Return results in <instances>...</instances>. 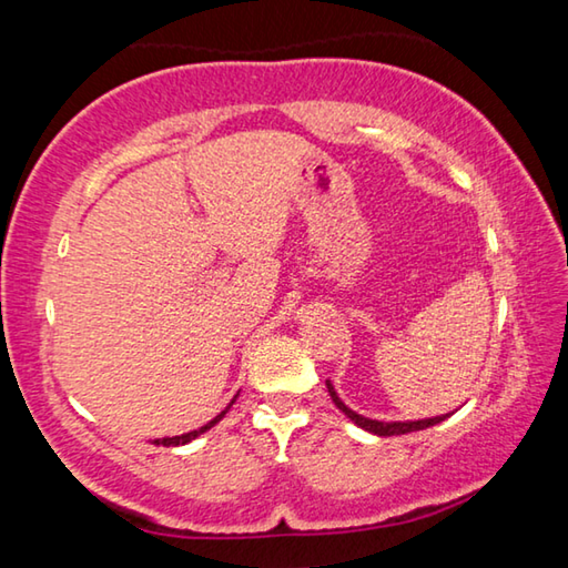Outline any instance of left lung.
I'll return each mask as SVG.
<instances>
[{
    "instance_id": "8db88e82",
    "label": "left lung",
    "mask_w": 568,
    "mask_h": 568,
    "mask_svg": "<svg viewBox=\"0 0 568 568\" xmlns=\"http://www.w3.org/2000/svg\"><path fill=\"white\" fill-rule=\"evenodd\" d=\"M325 386H328V393H331V398H333V403L335 406H338L345 416H348L355 426H361V428H365V430H371V434H376V436H403V434H413V430H423V428H428V426H436V423H440V420H446L450 413H446V416H436V418H423V420H393V423H386V420H373V418H365V416H358V413L355 410H351L348 406H345V403L338 398V393H335V388H333V383L331 381H325Z\"/></svg>"
}]
</instances>
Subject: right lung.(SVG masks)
<instances>
[{"mask_svg":"<svg viewBox=\"0 0 568 568\" xmlns=\"http://www.w3.org/2000/svg\"><path fill=\"white\" fill-rule=\"evenodd\" d=\"M233 403H235V398L233 400H230V406H233ZM230 406L223 410V413H220V416H215L213 420H210V423H205V426L203 428H197V430H190V434H182V436H172V438H158L155 440V444L158 446H182V444H190V440L192 438H197L200 434H205V430H210V428H213L215 426V423L220 420V418H223L225 416V413L230 410Z\"/></svg>","mask_w":568,"mask_h":568,"instance_id":"obj_1","label":"right lung"}]
</instances>
